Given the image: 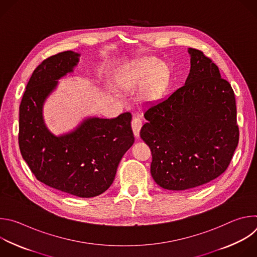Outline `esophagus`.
<instances>
[{
	"mask_svg": "<svg viewBox=\"0 0 257 257\" xmlns=\"http://www.w3.org/2000/svg\"><path fill=\"white\" fill-rule=\"evenodd\" d=\"M131 127H132V130H133V133H134V136L138 137L139 136V132H140V129L142 127V121L140 118L138 117H134L132 119V122H131Z\"/></svg>",
	"mask_w": 257,
	"mask_h": 257,
	"instance_id": "1",
	"label": "esophagus"
}]
</instances>
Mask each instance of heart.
<instances>
[{"label": "heart", "instance_id": "heart-1", "mask_svg": "<svg viewBox=\"0 0 257 257\" xmlns=\"http://www.w3.org/2000/svg\"><path fill=\"white\" fill-rule=\"evenodd\" d=\"M169 76V71L166 66L159 64L156 65L155 61L151 62V66L143 72L137 74V79L141 85H148L145 95L150 99H155L163 92L167 79Z\"/></svg>", "mask_w": 257, "mask_h": 257}]
</instances>
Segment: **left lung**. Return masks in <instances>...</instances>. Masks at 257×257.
I'll list each match as a JSON object with an SVG mask.
<instances>
[{
  "label": "left lung",
  "mask_w": 257,
  "mask_h": 257,
  "mask_svg": "<svg viewBox=\"0 0 257 257\" xmlns=\"http://www.w3.org/2000/svg\"><path fill=\"white\" fill-rule=\"evenodd\" d=\"M188 53L185 84L146 109L140 131L152 151V176L168 190L195 188L222 175L239 141L231 84L203 52Z\"/></svg>",
  "instance_id": "left-lung-1"
}]
</instances>
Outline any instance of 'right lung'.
Returning a JSON list of instances; mask_svg holds the SVG:
<instances>
[{"label":"right lung","instance_id":"1","mask_svg":"<svg viewBox=\"0 0 257 257\" xmlns=\"http://www.w3.org/2000/svg\"><path fill=\"white\" fill-rule=\"evenodd\" d=\"M79 56L62 52L35 68L19 106L18 141L22 158L36 179L62 192L89 198L112 185L134 135L129 112L114 119H85L74 131L61 136L47 128L44 102L58 79L73 71Z\"/></svg>","mask_w":257,"mask_h":257}]
</instances>
